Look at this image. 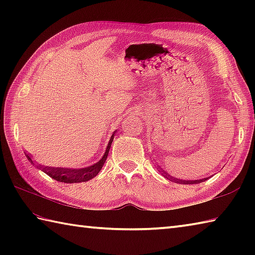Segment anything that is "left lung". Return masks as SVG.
<instances>
[{
	"label": "left lung",
	"mask_w": 255,
	"mask_h": 255,
	"mask_svg": "<svg viewBox=\"0 0 255 255\" xmlns=\"http://www.w3.org/2000/svg\"><path fill=\"white\" fill-rule=\"evenodd\" d=\"M158 170L161 172L162 175H163L164 177L167 178V180H171V181H173V182L180 183V184H198V183H202V182L207 180V177L199 178V180H192V181H191V180H188V181H186V180H181V178H176V177H173V176L169 175V173H166V172H165L163 169H162V167H160L159 165H158Z\"/></svg>",
	"instance_id": "1"
}]
</instances>
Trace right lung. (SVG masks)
Returning a JSON list of instances; mask_svg holds the SVG:
<instances>
[{
  "label": "right lung",
  "mask_w": 255,
  "mask_h": 255,
  "mask_svg": "<svg viewBox=\"0 0 255 255\" xmlns=\"http://www.w3.org/2000/svg\"><path fill=\"white\" fill-rule=\"evenodd\" d=\"M115 132L114 131L112 137L110 139V142H108L105 153L102 156V159L96 162V163L92 164L90 166L86 167H81V169H70V167H55V166H46V165H41V164H35V161L31 159V155L28 153H25L26 158L28 159L32 164H35L38 169L41 170L44 173H46L47 175H49L52 177L53 180H56L58 182H62V183H82V182H88L92 178L95 177L97 174H99L100 171L102 170L103 165H104L105 161L107 159L108 152H110L111 145L114 140V137H115Z\"/></svg>",
  "instance_id": "obj_1"
}]
</instances>
